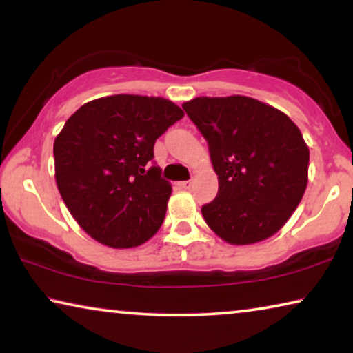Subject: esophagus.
I'll return each instance as SVG.
<instances>
[{
	"label": "esophagus",
	"instance_id": "esophagus-1",
	"mask_svg": "<svg viewBox=\"0 0 353 353\" xmlns=\"http://www.w3.org/2000/svg\"><path fill=\"white\" fill-rule=\"evenodd\" d=\"M192 183H193V182L190 181V179H188V181H182V182H181V187H182V188H190Z\"/></svg>",
	"mask_w": 353,
	"mask_h": 353
}]
</instances>
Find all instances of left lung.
Listing matches in <instances>:
<instances>
[{
	"instance_id": "obj_1",
	"label": "left lung",
	"mask_w": 353,
	"mask_h": 353,
	"mask_svg": "<svg viewBox=\"0 0 353 353\" xmlns=\"http://www.w3.org/2000/svg\"><path fill=\"white\" fill-rule=\"evenodd\" d=\"M206 139L219 192L201 206L232 245L265 240L286 224L307 187L309 147L285 113L245 96L196 97L182 105Z\"/></svg>"
}]
</instances>
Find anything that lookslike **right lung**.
I'll return each instance as SVG.
<instances>
[{"instance_id": "add662e5", "label": "right lung", "mask_w": 353, "mask_h": 353, "mask_svg": "<svg viewBox=\"0 0 353 353\" xmlns=\"http://www.w3.org/2000/svg\"><path fill=\"white\" fill-rule=\"evenodd\" d=\"M182 117L168 99L118 94L84 103L68 118L54 141L56 182L94 240L134 248L158 232L172 187L152 161L153 145Z\"/></svg>"}]
</instances>
